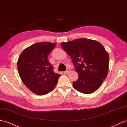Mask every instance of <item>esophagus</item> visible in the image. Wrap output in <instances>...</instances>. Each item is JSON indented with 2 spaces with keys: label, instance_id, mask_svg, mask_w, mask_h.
Segmentation results:
<instances>
[{
  "label": "esophagus",
  "instance_id": "obj_1",
  "mask_svg": "<svg viewBox=\"0 0 127 127\" xmlns=\"http://www.w3.org/2000/svg\"><path fill=\"white\" fill-rule=\"evenodd\" d=\"M70 71V69H67L66 71H65L64 72V74H67V73H69Z\"/></svg>",
  "mask_w": 127,
  "mask_h": 127
}]
</instances>
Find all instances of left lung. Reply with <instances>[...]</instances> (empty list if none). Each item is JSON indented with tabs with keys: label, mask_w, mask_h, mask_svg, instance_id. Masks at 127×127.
<instances>
[{
	"label": "left lung",
	"mask_w": 127,
	"mask_h": 127,
	"mask_svg": "<svg viewBox=\"0 0 127 127\" xmlns=\"http://www.w3.org/2000/svg\"><path fill=\"white\" fill-rule=\"evenodd\" d=\"M75 66L78 78L73 87L79 92L89 94L101 87L108 75L109 57L102 44L95 40L78 38L61 43Z\"/></svg>",
	"instance_id": "8db88e82"
}]
</instances>
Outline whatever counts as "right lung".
I'll use <instances>...</instances> for the list:
<instances>
[{
    "instance_id": "1",
    "label": "right lung",
    "mask_w": 127,
    "mask_h": 127,
    "mask_svg": "<svg viewBox=\"0 0 127 127\" xmlns=\"http://www.w3.org/2000/svg\"><path fill=\"white\" fill-rule=\"evenodd\" d=\"M56 44L38 42L23 50L17 62L21 80L28 89L38 95L48 94L55 88L61 75L53 71L48 56Z\"/></svg>"
}]
</instances>
